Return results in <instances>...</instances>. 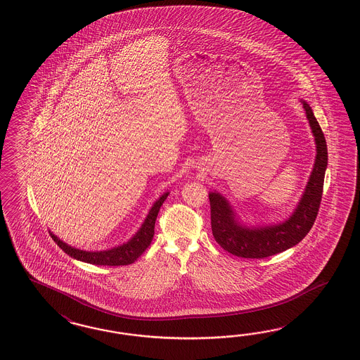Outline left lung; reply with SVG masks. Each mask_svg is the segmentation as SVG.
Returning <instances> with one entry per match:
<instances>
[{"mask_svg":"<svg viewBox=\"0 0 360 360\" xmlns=\"http://www.w3.org/2000/svg\"><path fill=\"white\" fill-rule=\"evenodd\" d=\"M302 104L315 136L316 160L304 193L289 219L271 226L247 228L238 222L233 208L221 193H210L213 237L225 251L234 256L264 259L280 254L290 247L298 245L307 236L315 222L323 196L328 148L324 132L317 122L311 106L303 100Z\"/></svg>","mask_w":360,"mask_h":360,"instance_id":"left-lung-1","label":"left lung"}]
</instances>
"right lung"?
Segmentation results:
<instances>
[{"mask_svg":"<svg viewBox=\"0 0 360 360\" xmlns=\"http://www.w3.org/2000/svg\"><path fill=\"white\" fill-rule=\"evenodd\" d=\"M169 193H165L160 196V199L156 200L153 204V207L150 208L148 216L144 219L141 228L138 230V233L134 237L122 245L115 247L112 250H106V251H83L74 248L71 245H66L65 242H62L61 239L56 237L53 233H51V237L53 240L60 245L63 252L88 264H95V265H109V266H118V265H129V264L135 263V260L141 256L150 245L153 236H155V222L158 219V211L162 205V202H165Z\"/></svg>","mask_w":360,"mask_h":360,"instance_id":"add662e5","label":"right lung"}]
</instances>
